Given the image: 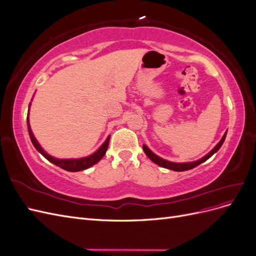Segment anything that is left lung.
I'll list each match as a JSON object with an SVG mask.
<instances>
[{"mask_svg":"<svg viewBox=\"0 0 256 256\" xmlns=\"http://www.w3.org/2000/svg\"><path fill=\"white\" fill-rule=\"evenodd\" d=\"M226 132H228V131H226ZM226 132L224 134V136H222L220 142L214 146V148L210 152H208L205 157H203L202 159H200V160H198V161L187 162V164H175V162H171V161H168V160L162 159V158L158 157L157 154H154L146 145H143V150H144V152L146 154L147 157H148L152 162H154V164L160 166H162V168H168V170H173V171H178V172H180H180H182V171H187V170H191V168H196V166H200V164H202V162H204V161H206L207 159L210 158L216 152H218L220 147L222 146L224 140H226Z\"/></svg>","mask_w":256,"mask_h":256,"instance_id":"obj_1","label":"left lung"}]
</instances>
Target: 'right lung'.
Listing matches in <instances>:
<instances>
[{
  "instance_id": "add662e5",
  "label": "right lung",
  "mask_w": 256,
  "mask_h": 256,
  "mask_svg": "<svg viewBox=\"0 0 256 256\" xmlns=\"http://www.w3.org/2000/svg\"><path fill=\"white\" fill-rule=\"evenodd\" d=\"M28 110H30V108H28ZM28 134H30V141H32L33 145L35 146V148L38 152H40L46 159H48L50 162H52L53 164H56V166L62 168L63 170H66V171H69V172L82 171V170L88 168L90 166L96 164L97 162L99 160H102V158L104 156V154L108 150V146H109V141H110V136H109L106 140V142L102 146H100V148L92 154H90V156H88V157L81 158V159H65V160H63V159H56V158L51 157L50 154H48L42 148L40 143H38L37 140L35 138V136L32 132V130H30V124H28Z\"/></svg>"
}]
</instances>
